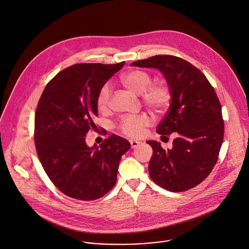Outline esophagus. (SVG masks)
I'll use <instances>...</instances> for the list:
<instances>
[{
    "instance_id": "34e87169",
    "label": "esophagus",
    "mask_w": 249,
    "mask_h": 249,
    "mask_svg": "<svg viewBox=\"0 0 249 249\" xmlns=\"http://www.w3.org/2000/svg\"><path fill=\"white\" fill-rule=\"evenodd\" d=\"M130 144H131V148H136L138 145L141 144V142H138L135 140H130Z\"/></svg>"
}]
</instances>
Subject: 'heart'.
<instances>
[{"instance_id": "heart-1", "label": "heart", "mask_w": 249, "mask_h": 249, "mask_svg": "<svg viewBox=\"0 0 249 249\" xmlns=\"http://www.w3.org/2000/svg\"><path fill=\"white\" fill-rule=\"evenodd\" d=\"M122 85L134 93L142 94L143 104L155 114L163 113L172 101V89L165 82L151 84L152 77L149 72L142 69H133L121 76ZM110 100V89L104 86L97 96V108L100 112H106ZM150 124V119L146 114L124 116L118 124V130L130 138H139L143 134L144 128Z\"/></svg>"}]
</instances>
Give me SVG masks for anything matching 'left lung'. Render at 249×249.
I'll list each match as a JSON object with an SVG mask.
<instances>
[{"label":"left lung","instance_id":"left-lung-1","mask_svg":"<svg viewBox=\"0 0 249 249\" xmlns=\"http://www.w3.org/2000/svg\"><path fill=\"white\" fill-rule=\"evenodd\" d=\"M157 68L172 89L168 112L157 126L160 135L177 132L171 149L147 141L153 155L148 164L151 180L160 187L181 192L204 181L215 166L224 141L221 103L204 73L187 61L156 55L131 64Z\"/></svg>","mask_w":249,"mask_h":249}]
</instances>
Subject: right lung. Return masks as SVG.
I'll list each match as a JSON object with an SVG mask.
<instances>
[{"instance_id": "add662e5", "label": "right lung", "mask_w": 249, "mask_h": 249, "mask_svg": "<svg viewBox=\"0 0 249 249\" xmlns=\"http://www.w3.org/2000/svg\"><path fill=\"white\" fill-rule=\"evenodd\" d=\"M77 64L48 82L39 100L34 126L38 157L50 181L65 195L94 201L113 188L122 156L130 142L110 135L99 147H89L86 136L96 125L97 96L124 67Z\"/></svg>"}]
</instances>
